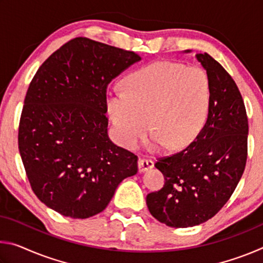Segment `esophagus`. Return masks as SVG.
<instances>
[{
	"label": "esophagus",
	"instance_id": "1",
	"mask_svg": "<svg viewBox=\"0 0 263 263\" xmlns=\"http://www.w3.org/2000/svg\"><path fill=\"white\" fill-rule=\"evenodd\" d=\"M153 167H154V162L152 161V160L139 159V161H138V169H139L140 173L147 172L148 169L153 168Z\"/></svg>",
	"mask_w": 263,
	"mask_h": 263
}]
</instances>
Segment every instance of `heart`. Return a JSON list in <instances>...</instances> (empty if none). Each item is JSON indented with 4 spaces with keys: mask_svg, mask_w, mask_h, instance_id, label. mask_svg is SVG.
<instances>
[{
    "mask_svg": "<svg viewBox=\"0 0 263 263\" xmlns=\"http://www.w3.org/2000/svg\"><path fill=\"white\" fill-rule=\"evenodd\" d=\"M123 91L106 97V110L117 136L135 147L153 130L152 147L189 145L204 126L210 109V84L205 72L159 61L124 78ZM150 124H148V118Z\"/></svg>",
    "mask_w": 263,
    "mask_h": 263,
    "instance_id": "heart-1",
    "label": "heart"
}]
</instances>
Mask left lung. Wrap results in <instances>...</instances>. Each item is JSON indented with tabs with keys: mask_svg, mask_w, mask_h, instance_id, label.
Returning <instances> with one entry per match:
<instances>
[{
	"mask_svg": "<svg viewBox=\"0 0 263 263\" xmlns=\"http://www.w3.org/2000/svg\"><path fill=\"white\" fill-rule=\"evenodd\" d=\"M196 59L210 84L206 123L188 147L158 160L155 167L163 174L164 185L146 197L151 215L176 229L215 216L237 188L247 160L248 119L237 84L208 53Z\"/></svg>",
	"mask_w": 263,
	"mask_h": 263,
	"instance_id": "1",
	"label": "left lung"
}]
</instances>
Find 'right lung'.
Wrapping results in <instances>:
<instances>
[{"label":"right lung","instance_id":"right-lung-1","mask_svg":"<svg viewBox=\"0 0 263 263\" xmlns=\"http://www.w3.org/2000/svg\"><path fill=\"white\" fill-rule=\"evenodd\" d=\"M141 58L74 38L39 67L26 92L18 148L35 196L65 217L84 219L108 206L138 158L108 136L106 87Z\"/></svg>","mask_w":263,"mask_h":263}]
</instances>
